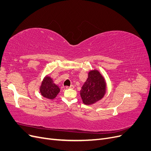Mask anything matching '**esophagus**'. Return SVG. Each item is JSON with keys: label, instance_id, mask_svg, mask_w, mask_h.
Returning a JSON list of instances; mask_svg holds the SVG:
<instances>
[{"label": "esophagus", "instance_id": "obj_1", "mask_svg": "<svg viewBox=\"0 0 151 151\" xmlns=\"http://www.w3.org/2000/svg\"><path fill=\"white\" fill-rule=\"evenodd\" d=\"M66 88L68 89V88H70V89H74V86L73 85H70V86H66Z\"/></svg>", "mask_w": 151, "mask_h": 151}]
</instances>
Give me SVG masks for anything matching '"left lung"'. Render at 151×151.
Listing matches in <instances>:
<instances>
[{
	"mask_svg": "<svg viewBox=\"0 0 151 151\" xmlns=\"http://www.w3.org/2000/svg\"><path fill=\"white\" fill-rule=\"evenodd\" d=\"M106 93V83L102 76L94 70L88 74V78L82 87L81 96L86 104H92L101 99Z\"/></svg>",
	"mask_w": 151,
	"mask_h": 151,
	"instance_id": "left-lung-1",
	"label": "left lung"
}]
</instances>
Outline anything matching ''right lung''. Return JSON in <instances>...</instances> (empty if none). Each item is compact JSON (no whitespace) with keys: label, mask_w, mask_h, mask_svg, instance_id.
<instances>
[{"label":"right lung","mask_w":151,"mask_h":151,"mask_svg":"<svg viewBox=\"0 0 151 151\" xmlns=\"http://www.w3.org/2000/svg\"><path fill=\"white\" fill-rule=\"evenodd\" d=\"M40 91L43 97L53 99L60 92V88L58 86L53 83L52 78H50L49 76H47L45 77L42 82Z\"/></svg>","instance_id":"add662e5"}]
</instances>
